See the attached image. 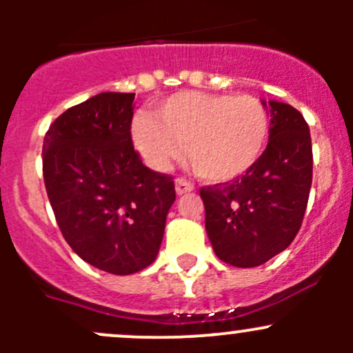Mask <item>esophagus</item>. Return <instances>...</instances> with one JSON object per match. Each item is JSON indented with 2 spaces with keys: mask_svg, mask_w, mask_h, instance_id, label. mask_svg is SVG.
<instances>
[{
  "mask_svg": "<svg viewBox=\"0 0 353 353\" xmlns=\"http://www.w3.org/2000/svg\"><path fill=\"white\" fill-rule=\"evenodd\" d=\"M191 191H194L193 184H191L190 181L184 179V177H177V179H176V193L179 194V196H183V194L191 193Z\"/></svg>",
  "mask_w": 353,
  "mask_h": 353,
  "instance_id": "1",
  "label": "esophagus"
}]
</instances>
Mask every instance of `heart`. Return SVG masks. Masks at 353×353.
Returning a JSON list of instances; mask_svg holds the SVG:
<instances>
[{
  "label": "heart",
  "instance_id": "heart-1",
  "mask_svg": "<svg viewBox=\"0 0 353 353\" xmlns=\"http://www.w3.org/2000/svg\"><path fill=\"white\" fill-rule=\"evenodd\" d=\"M270 137L268 110L252 95L177 92L159 102L154 117L138 114L131 138L154 170H167L186 154L208 183H232L261 159Z\"/></svg>",
  "mask_w": 353,
  "mask_h": 353
}]
</instances>
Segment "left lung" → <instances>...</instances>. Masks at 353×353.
I'll return each instance as SVG.
<instances>
[{
  "mask_svg": "<svg viewBox=\"0 0 353 353\" xmlns=\"http://www.w3.org/2000/svg\"><path fill=\"white\" fill-rule=\"evenodd\" d=\"M270 137L259 162L232 183L201 188L213 251L237 268L259 266L290 245L301 229L312 183V147L302 114L261 101Z\"/></svg>",
  "mask_w": 353,
  "mask_h": 353,
  "instance_id": "left-lung-1",
  "label": "left lung"
}]
</instances>
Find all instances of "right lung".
Returning <instances> with one entry per match:
<instances>
[{"label": "right lung", "mask_w": 353, "mask_h": 353, "mask_svg": "<svg viewBox=\"0 0 353 353\" xmlns=\"http://www.w3.org/2000/svg\"><path fill=\"white\" fill-rule=\"evenodd\" d=\"M134 94L102 92L65 110L42 145L46 191L83 261L131 275L155 261L174 181L143 165L131 141Z\"/></svg>", "instance_id": "1"}]
</instances>
